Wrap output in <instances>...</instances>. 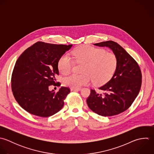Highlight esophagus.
I'll return each mask as SVG.
<instances>
[{"label":"esophagus","instance_id":"1","mask_svg":"<svg viewBox=\"0 0 154 154\" xmlns=\"http://www.w3.org/2000/svg\"><path fill=\"white\" fill-rule=\"evenodd\" d=\"M82 89L81 88H71V91H75V92H78L81 91Z\"/></svg>","mask_w":154,"mask_h":154}]
</instances>
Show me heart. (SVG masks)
<instances>
[{
  "label": "heart",
  "instance_id": "1",
  "mask_svg": "<svg viewBox=\"0 0 154 154\" xmlns=\"http://www.w3.org/2000/svg\"><path fill=\"white\" fill-rule=\"evenodd\" d=\"M72 55L76 62L85 63L83 74H72L65 77L63 83L66 86L80 88L89 84L92 80L95 85L104 84L112 78L116 69V56L103 49L85 45L74 50ZM73 66L74 62L68 54L63 55L58 62V69L62 74L69 73Z\"/></svg>",
  "mask_w": 154,
  "mask_h": 154
}]
</instances>
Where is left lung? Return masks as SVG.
Returning a JSON list of instances; mask_svg holds the SVG:
<instances>
[{
  "label": "left lung",
  "instance_id": "left-lung-1",
  "mask_svg": "<svg viewBox=\"0 0 154 154\" xmlns=\"http://www.w3.org/2000/svg\"><path fill=\"white\" fill-rule=\"evenodd\" d=\"M110 48L117 59V66L112 79L99 88L104 92L94 90L86 102L89 109L103 116L118 115L127 110L138 95L142 85V73L136 60L119 44L112 41L94 44Z\"/></svg>",
  "mask_w": 154,
  "mask_h": 154
}]
</instances>
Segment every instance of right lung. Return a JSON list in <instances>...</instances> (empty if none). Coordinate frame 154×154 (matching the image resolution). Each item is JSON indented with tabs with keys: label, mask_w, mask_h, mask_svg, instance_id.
Masks as SVG:
<instances>
[{
	"label": "right lung",
	"mask_w": 154,
	"mask_h": 154,
	"mask_svg": "<svg viewBox=\"0 0 154 154\" xmlns=\"http://www.w3.org/2000/svg\"><path fill=\"white\" fill-rule=\"evenodd\" d=\"M72 46L38 42L18 57L12 74L11 87L15 99L26 111L48 117L62 109L69 89L62 86L56 93L48 87L60 85L56 83L58 62Z\"/></svg>",
	"instance_id": "obj_1"
}]
</instances>
